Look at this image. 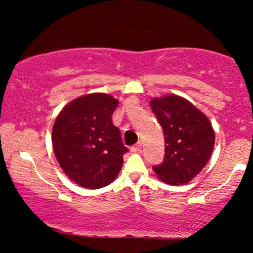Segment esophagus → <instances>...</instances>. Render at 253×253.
<instances>
[{"instance_id":"34e87169","label":"esophagus","mask_w":253,"mask_h":253,"mask_svg":"<svg viewBox=\"0 0 253 253\" xmlns=\"http://www.w3.org/2000/svg\"><path fill=\"white\" fill-rule=\"evenodd\" d=\"M141 146H143L141 141H138V143H136L135 145H133V146L130 147V150H132V152H140Z\"/></svg>"}]
</instances>
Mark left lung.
Wrapping results in <instances>:
<instances>
[{
    "label": "left lung",
    "mask_w": 253,
    "mask_h": 253,
    "mask_svg": "<svg viewBox=\"0 0 253 253\" xmlns=\"http://www.w3.org/2000/svg\"><path fill=\"white\" fill-rule=\"evenodd\" d=\"M151 108L164 130L163 163L153 167L158 178L169 184H185L201 172L215 143L211 121L183 97L153 98Z\"/></svg>",
    "instance_id": "left-lung-1"
}]
</instances>
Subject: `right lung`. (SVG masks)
Instances as JSON below:
<instances>
[{
    "instance_id": "obj_1",
    "label": "right lung",
    "mask_w": 253,
    "mask_h": 253,
    "mask_svg": "<svg viewBox=\"0 0 253 253\" xmlns=\"http://www.w3.org/2000/svg\"><path fill=\"white\" fill-rule=\"evenodd\" d=\"M118 103L106 94L84 95L66 104L54 121V155L66 176L81 187H106L120 172L128 149L112 123Z\"/></svg>"
}]
</instances>
